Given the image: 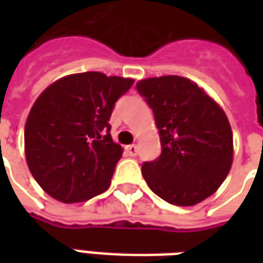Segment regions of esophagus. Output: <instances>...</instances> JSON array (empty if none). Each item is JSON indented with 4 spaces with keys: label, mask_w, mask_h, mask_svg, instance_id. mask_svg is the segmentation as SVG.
Segmentation results:
<instances>
[{
    "label": "esophagus",
    "mask_w": 263,
    "mask_h": 263,
    "mask_svg": "<svg viewBox=\"0 0 263 263\" xmlns=\"http://www.w3.org/2000/svg\"><path fill=\"white\" fill-rule=\"evenodd\" d=\"M126 154L129 155V156H137L138 154L137 145H134V143H132V145H128V146H126Z\"/></svg>",
    "instance_id": "esophagus-1"
}]
</instances>
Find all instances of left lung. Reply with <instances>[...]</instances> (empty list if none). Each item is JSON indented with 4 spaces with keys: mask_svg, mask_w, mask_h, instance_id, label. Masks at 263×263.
<instances>
[{
    "mask_svg": "<svg viewBox=\"0 0 263 263\" xmlns=\"http://www.w3.org/2000/svg\"><path fill=\"white\" fill-rule=\"evenodd\" d=\"M152 108L162 154L142 165L151 190L175 205H194L217 192L232 165V131L224 109L180 76L137 83Z\"/></svg>",
    "mask_w": 263,
    "mask_h": 263,
    "instance_id": "obj_1",
    "label": "left lung"
}]
</instances>
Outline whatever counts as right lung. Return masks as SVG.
I'll list each match as a JSON object with an SVG mask.
<instances>
[{
  "instance_id": "1",
  "label": "right lung",
  "mask_w": 263,
  "mask_h": 263,
  "mask_svg": "<svg viewBox=\"0 0 263 263\" xmlns=\"http://www.w3.org/2000/svg\"><path fill=\"white\" fill-rule=\"evenodd\" d=\"M132 79L87 71L54 81L25 124V156L39 186L62 203H80L109 187L121 145L108 124Z\"/></svg>"
}]
</instances>
